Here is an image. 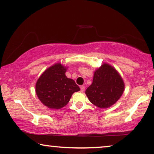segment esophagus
<instances>
[{"instance_id":"34e87169","label":"esophagus","mask_w":154,"mask_h":154,"mask_svg":"<svg viewBox=\"0 0 154 154\" xmlns=\"http://www.w3.org/2000/svg\"><path fill=\"white\" fill-rule=\"evenodd\" d=\"M80 91H81L82 92H83L85 91V86H84V85H81V86L80 87Z\"/></svg>"}]
</instances>
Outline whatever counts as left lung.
<instances>
[{
	"mask_svg": "<svg viewBox=\"0 0 154 154\" xmlns=\"http://www.w3.org/2000/svg\"><path fill=\"white\" fill-rule=\"evenodd\" d=\"M123 80L116 69L104 63L94 72L92 84L85 91L89 101L96 107L108 108L123 94Z\"/></svg>",
	"mask_w": 154,
	"mask_h": 154,
	"instance_id": "obj_1",
	"label": "left lung"
}]
</instances>
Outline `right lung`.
I'll use <instances>...</instances> for the list:
<instances>
[{
  "label": "right lung",
  "instance_id": "right-lung-1",
  "mask_svg": "<svg viewBox=\"0 0 154 154\" xmlns=\"http://www.w3.org/2000/svg\"><path fill=\"white\" fill-rule=\"evenodd\" d=\"M67 68L56 63L42 73L36 84V93L41 103L49 109H59L69 103L80 87L65 75Z\"/></svg>",
  "mask_w": 154,
  "mask_h": 154
}]
</instances>
